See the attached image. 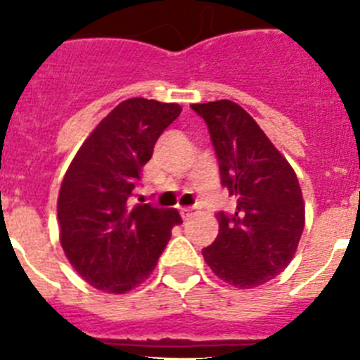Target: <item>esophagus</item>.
Listing matches in <instances>:
<instances>
[{
	"label": "esophagus",
	"mask_w": 360,
	"mask_h": 360,
	"mask_svg": "<svg viewBox=\"0 0 360 360\" xmlns=\"http://www.w3.org/2000/svg\"><path fill=\"white\" fill-rule=\"evenodd\" d=\"M180 214H182V219H189L193 216V207H182Z\"/></svg>",
	"instance_id": "34e87169"
}]
</instances>
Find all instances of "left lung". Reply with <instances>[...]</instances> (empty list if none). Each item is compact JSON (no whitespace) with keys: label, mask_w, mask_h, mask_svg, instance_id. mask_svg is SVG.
<instances>
[{"label":"left lung","mask_w":360,"mask_h":360,"mask_svg":"<svg viewBox=\"0 0 360 360\" xmlns=\"http://www.w3.org/2000/svg\"><path fill=\"white\" fill-rule=\"evenodd\" d=\"M205 120L221 186L236 200L232 214L218 212L219 232L202 250L225 283L254 288L274 279L294 257L304 229L297 176L256 120L232 101L193 104Z\"/></svg>","instance_id":"obj_1"}]
</instances>
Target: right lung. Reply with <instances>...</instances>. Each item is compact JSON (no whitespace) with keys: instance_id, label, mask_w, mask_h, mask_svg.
Returning a JSON list of instances; mask_svg holds the SVG:
<instances>
[{"instance_id":"right-lung-1","label":"right lung","mask_w":360,"mask_h":360,"mask_svg":"<svg viewBox=\"0 0 360 360\" xmlns=\"http://www.w3.org/2000/svg\"><path fill=\"white\" fill-rule=\"evenodd\" d=\"M178 104L135 97L101 120L63 178L57 218L61 247L84 281L124 294L144 281L182 224L176 209L131 205L142 167L164 129L180 115Z\"/></svg>"}]
</instances>
